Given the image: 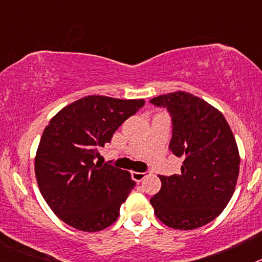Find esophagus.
<instances>
[{
	"label": "esophagus",
	"instance_id": "34e87169",
	"mask_svg": "<svg viewBox=\"0 0 262 262\" xmlns=\"http://www.w3.org/2000/svg\"><path fill=\"white\" fill-rule=\"evenodd\" d=\"M147 174H148L147 172H144V173H142V172H133V178H134V180H135V181L140 182V181H143V180H144V177H147Z\"/></svg>",
	"mask_w": 262,
	"mask_h": 262
}]
</instances>
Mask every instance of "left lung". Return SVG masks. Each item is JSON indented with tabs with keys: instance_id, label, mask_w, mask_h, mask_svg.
Returning a JSON list of instances; mask_svg holds the SVG:
<instances>
[{
	"instance_id": "8db88e82",
	"label": "left lung",
	"mask_w": 262,
	"mask_h": 262,
	"mask_svg": "<svg viewBox=\"0 0 262 262\" xmlns=\"http://www.w3.org/2000/svg\"><path fill=\"white\" fill-rule=\"evenodd\" d=\"M173 120L170 151L184 157L181 173L159 176L161 189L151 198L155 215L174 230H194L226 209L239 177L240 155L221 111L187 92L151 99Z\"/></svg>"
}]
</instances>
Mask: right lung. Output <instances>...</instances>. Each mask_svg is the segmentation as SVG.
I'll return each mask as SVG.
<instances>
[{
	"label": "right lung",
	"mask_w": 262,
	"mask_h": 262,
	"mask_svg": "<svg viewBox=\"0 0 262 262\" xmlns=\"http://www.w3.org/2000/svg\"><path fill=\"white\" fill-rule=\"evenodd\" d=\"M144 105V99L86 96L50 120L35 155L41 195L60 221L85 232L105 230L119 216L135 182L127 170L94 164L98 147Z\"/></svg>",
	"instance_id": "obj_1"
}]
</instances>
